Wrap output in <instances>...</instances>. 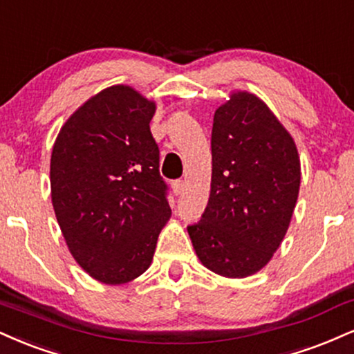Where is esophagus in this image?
<instances>
[{
  "instance_id": "obj_1",
  "label": "esophagus",
  "mask_w": 354,
  "mask_h": 354,
  "mask_svg": "<svg viewBox=\"0 0 354 354\" xmlns=\"http://www.w3.org/2000/svg\"><path fill=\"white\" fill-rule=\"evenodd\" d=\"M171 188H173V193L176 196L183 194V191H185V181L178 180V181H173L171 183Z\"/></svg>"
}]
</instances>
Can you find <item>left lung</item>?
I'll list each match as a JSON object with an SVG mask.
<instances>
[{"label": "left lung", "instance_id": "1", "mask_svg": "<svg viewBox=\"0 0 354 354\" xmlns=\"http://www.w3.org/2000/svg\"><path fill=\"white\" fill-rule=\"evenodd\" d=\"M206 209L188 234L206 269L227 279L257 274L282 244L300 189L290 131L252 92L232 91L214 112Z\"/></svg>", "mask_w": 354, "mask_h": 354}]
</instances>
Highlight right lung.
<instances>
[{
	"instance_id": "add662e5",
	"label": "right lung",
	"mask_w": 354,
	"mask_h": 354,
	"mask_svg": "<svg viewBox=\"0 0 354 354\" xmlns=\"http://www.w3.org/2000/svg\"><path fill=\"white\" fill-rule=\"evenodd\" d=\"M155 110L130 85H110L67 118L54 142L55 219L72 257L100 283L142 275L171 218L150 131Z\"/></svg>"
}]
</instances>
